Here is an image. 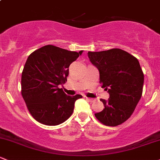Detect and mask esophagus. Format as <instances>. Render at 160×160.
Here are the masks:
<instances>
[{
  "label": "esophagus",
  "instance_id": "obj_1",
  "mask_svg": "<svg viewBox=\"0 0 160 160\" xmlns=\"http://www.w3.org/2000/svg\"><path fill=\"white\" fill-rule=\"evenodd\" d=\"M86 99L88 101H90V102H94L95 101V99L94 98H86Z\"/></svg>",
  "mask_w": 160,
  "mask_h": 160
}]
</instances>
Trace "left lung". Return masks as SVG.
<instances>
[{
	"label": "left lung",
	"instance_id": "obj_1",
	"mask_svg": "<svg viewBox=\"0 0 160 160\" xmlns=\"http://www.w3.org/2000/svg\"><path fill=\"white\" fill-rule=\"evenodd\" d=\"M100 74V83L110 94L101 99L104 108L94 114L104 125L116 127L130 118L141 98L144 75L138 59L121 49L88 52Z\"/></svg>",
	"mask_w": 160,
	"mask_h": 160
}]
</instances>
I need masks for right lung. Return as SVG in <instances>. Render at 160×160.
<instances>
[{
    "mask_svg": "<svg viewBox=\"0 0 160 160\" xmlns=\"http://www.w3.org/2000/svg\"><path fill=\"white\" fill-rule=\"evenodd\" d=\"M83 51L72 52L44 46L27 58L21 77V94L32 118L48 126L63 123L82 96H68L59 88L67 82L68 67Z\"/></svg>",
    "mask_w": 160,
    "mask_h": 160,
    "instance_id": "1",
    "label": "right lung"
}]
</instances>
